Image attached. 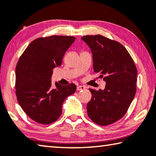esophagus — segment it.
<instances>
[{
	"mask_svg": "<svg viewBox=\"0 0 156 156\" xmlns=\"http://www.w3.org/2000/svg\"><path fill=\"white\" fill-rule=\"evenodd\" d=\"M85 89V86H83V85H79L77 87V90L78 91H81V90H84Z\"/></svg>",
	"mask_w": 156,
	"mask_h": 156,
	"instance_id": "obj_1",
	"label": "esophagus"
}]
</instances>
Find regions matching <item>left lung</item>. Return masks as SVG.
Here are the masks:
<instances>
[{
    "label": "left lung",
    "instance_id": "left-lung-1",
    "mask_svg": "<svg viewBox=\"0 0 156 156\" xmlns=\"http://www.w3.org/2000/svg\"><path fill=\"white\" fill-rule=\"evenodd\" d=\"M90 47L94 70L105 81L104 90L90 89L87 105L90 119L100 126L117 122L126 115L135 97L137 71L132 57L122 44L101 34L85 35Z\"/></svg>",
    "mask_w": 156,
    "mask_h": 156
}]
</instances>
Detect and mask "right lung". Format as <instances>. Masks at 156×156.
Wrapping results in <instances>:
<instances>
[{
	"label": "right lung",
	"mask_w": 156,
	"mask_h": 156,
	"mask_svg": "<svg viewBox=\"0 0 156 156\" xmlns=\"http://www.w3.org/2000/svg\"><path fill=\"white\" fill-rule=\"evenodd\" d=\"M76 38L52 35L34 39L17 62L15 89L19 104L30 118L41 124H49L59 119L63 102L75 92L71 83L51 84L53 69L61 66L66 51Z\"/></svg>",
	"instance_id": "1"
}]
</instances>
